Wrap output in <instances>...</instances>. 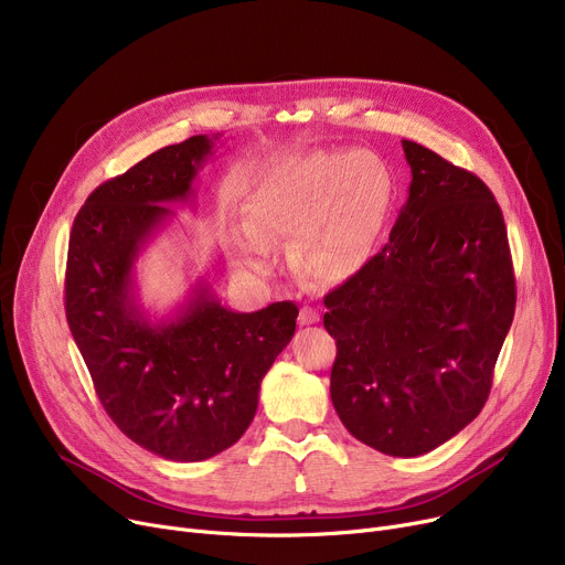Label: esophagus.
Segmentation results:
<instances>
[{
    "instance_id": "1",
    "label": "esophagus",
    "mask_w": 565,
    "mask_h": 565,
    "mask_svg": "<svg viewBox=\"0 0 565 565\" xmlns=\"http://www.w3.org/2000/svg\"><path fill=\"white\" fill-rule=\"evenodd\" d=\"M298 320H300V324H313V322H318V320H320V316H318V311H316V309H311V307H302V309H300Z\"/></svg>"
}]
</instances>
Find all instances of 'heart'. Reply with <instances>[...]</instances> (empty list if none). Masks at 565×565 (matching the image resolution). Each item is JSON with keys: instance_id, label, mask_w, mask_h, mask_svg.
Masks as SVG:
<instances>
[{"instance_id": "1", "label": "heart", "mask_w": 565, "mask_h": 565, "mask_svg": "<svg viewBox=\"0 0 565 565\" xmlns=\"http://www.w3.org/2000/svg\"><path fill=\"white\" fill-rule=\"evenodd\" d=\"M392 175L366 148L288 158L263 171L247 194V228L231 235L237 267L267 270V243L292 241L298 270L343 281L369 263L387 220Z\"/></svg>"}]
</instances>
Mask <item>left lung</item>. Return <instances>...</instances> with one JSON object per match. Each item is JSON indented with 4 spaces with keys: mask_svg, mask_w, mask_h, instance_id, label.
I'll return each instance as SVG.
<instances>
[{
    "mask_svg": "<svg viewBox=\"0 0 565 565\" xmlns=\"http://www.w3.org/2000/svg\"><path fill=\"white\" fill-rule=\"evenodd\" d=\"M390 243L324 295L330 394L366 447L424 456L479 417L515 313L509 235L488 185L417 141Z\"/></svg>",
    "mask_w": 565,
    "mask_h": 565,
    "instance_id": "left-lung-1",
    "label": "left lung"
}]
</instances>
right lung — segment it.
<instances>
[{"label": "right lung", "mask_w": 565, "mask_h": 565, "mask_svg": "<svg viewBox=\"0 0 565 565\" xmlns=\"http://www.w3.org/2000/svg\"><path fill=\"white\" fill-rule=\"evenodd\" d=\"M220 137L164 146L96 188L68 243L66 318L96 394L121 433L173 462L207 460L245 435L298 318L292 302L233 311L205 277L167 316L141 305L135 263L175 217L169 205L194 203Z\"/></svg>", "instance_id": "right-lung-1"}]
</instances>
